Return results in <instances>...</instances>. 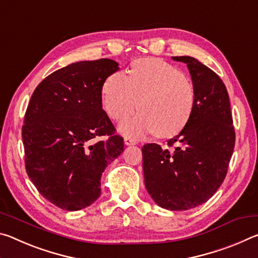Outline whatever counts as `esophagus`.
Wrapping results in <instances>:
<instances>
[{"label":"esophagus","instance_id":"obj_1","mask_svg":"<svg viewBox=\"0 0 258 258\" xmlns=\"http://www.w3.org/2000/svg\"><path fill=\"white\" fill-rule=\"evenodd\" d=\"M124 143L126 146H133V145H137V141H135V140H133V139H131V138H124Z\"/></svg>","mask_w":258,"mask_h":258}]
</instances>
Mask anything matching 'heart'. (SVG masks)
Returning a JSON list of instances; mask_svg holds the SVG:
<instances>
[{"instance_id":"heart-1","label":"heart","mask_w":258,"mask_h":258,"mask_svg":"<svg viewBox=\"0 0 258 258\" xmlns=\"http://www.w3.org/2000/svg\"><path fill=\"white\" fill-rule=\"evenodd\" d=\"M101 101L104 111L116 121L127 118L139 106L142 109L119 126L127 137L156 133L169 138L181 132L190 120L196 90L178 68L147 58L134 61L130 75L123 72L111 74L103 83Z\"/></svg>"}]
</instances>
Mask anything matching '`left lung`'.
Returning <instances> with one entry per match:
<instances>
[{
	"label": "left lung",
	"mask_w": 258,
	"mask_h": 258,
	"mask_svg": "<svg viewBox=\"0 0 258 258\" xmlns=\"http://www.w3.org/2000/svg\"><path fill=\"white\" fill-rule=\"evenodd\" d=\"M186 64L196 90L190 120L172 149L148 143L142 148L148 194L168 211H187L206 203L223 183L233 154L235 133L229 94L216 73L192 56H172Z\"/></svg>",
	"instance_id": "obj_1"
}]
</instances>
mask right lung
<instances>
[{
  "instance_id": "obj_1",
  "label": "right lung",
  "mask_w": 258,
  "mask_h": 258,
  "mask_svg": "<svg viewBox=\"0 0 258 258\" xmlns=\"http://www.w3.org/2000/svg\"><path fill=\"white\" fill-rule=\"evenodd\" d=\"M118 69L111 59L74 62L45 77L30 98L23 126L26 172L64 211L92 205L104 169L124 151L101 101L104 81ZM103 135L106 142H94Z\"/></svg>"
}]
</instances>
